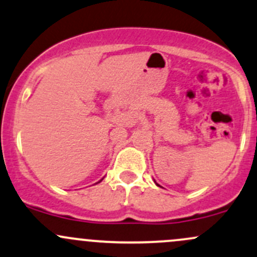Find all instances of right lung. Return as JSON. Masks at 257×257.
I'll list each match as a JSON object with an SVG mask.
<instances>
[{
    "mask_svg": "<svg viewBox=\"0 0 257 257\" xmlns=\"http://www.w3.org/2000/svg\"><path fill=\"white\" fill-rule=\"evenodd\" d=\"M101 180H102V179H101ZM101 180H100V182H101Z\"/></svg>",
    "mask_w": 257,
    "mask_h": 257,
    "instance_id": "right-lung-1",
    "label": "right lung"
}]
</instances>
